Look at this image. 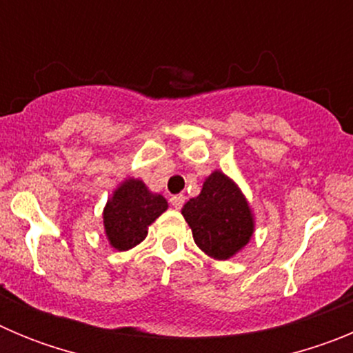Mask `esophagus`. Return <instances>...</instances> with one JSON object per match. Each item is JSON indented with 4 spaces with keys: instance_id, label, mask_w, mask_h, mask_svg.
Listing matches in <instances>:
<instances>
[{
    "instance_id": "esophagus-1",
    "label": "esophagus",
    "mask_w": 353,
    "mask_h": 353,
    "mask_svg": "<svg viewBox=\"0 0 353 353\" xmlns=\"http://www.w3.org/2000/svg\"><path fill=\"white\" fill-rule=\"evenodd\" d=\"M170 203H171V207L176 208V210H179V208H182V205L185 203V196H183V194H174V196H171V198H170Z\"/></svg>"
}]
</instances>
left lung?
<instances>
[{"label":"left lung","mask_w":353,"mask_h":353,"mask_svg":"<svg viewBox=\"0 0 353 353\" xmlns=\"http://www.w3.org/2000/svg\"><path fill=\"white\" fill-rule=\"evenodd\" d=\"M182 215L192 239L214 260H230L245 248L254 233V215L240 187L223 171L215 170L196 198L183 205Z\"/></svg>","instance_id":"1"}]
</instances>
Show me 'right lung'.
Segmentation results:
<instances>
[{
    "mask_svg": "<svg viewBox=\"0 0 353 353\" xmlns=\"http://www.w3.org/2000/svg\"><path fill=\"white\" fill-rule=\"evenodd\" d=\"M166 210L164 196L150 191L143 180L125 179L109 196L102 212L109 245L117 251L136 248L148 235L150 224Z\"/></svg>",
    "mask_w": 353,
    "mask_h": 353,
    "instance_id": "obj_1",
    "label": "right lung"
}]
</instances>
